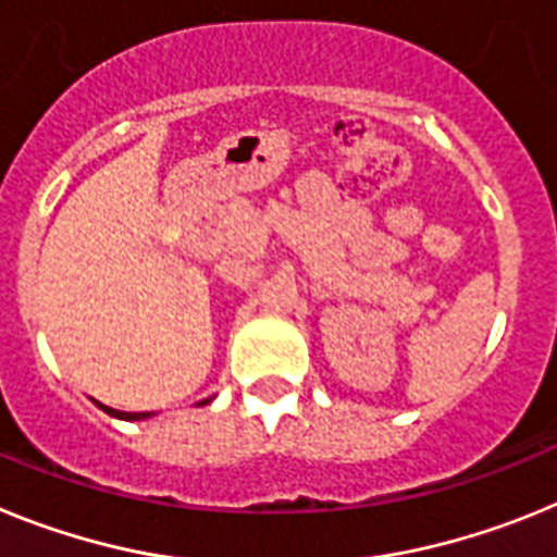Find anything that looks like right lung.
Returning a JSON list of instances; mask_svg holds the SVG:
<instances>
[{
  "label": "right lung",
  "mask_w": 557,
  "mask_h": 557,
  "mask_svg": "<svg viewBox=\"0 0 557 557\" xmlns=\"http://www.w3.org/2000/svg\"><path fill=\"white\" fill-rule=\"evenodd\" d=\"M201 404H210V400H201ZM100 409H103L106 414H111V418H117V420H148L153 418V412H120V409H111V406H103L98 404Z\"/></svg>",
  "instance_id": "right-lung-1"
}]
</instances>
